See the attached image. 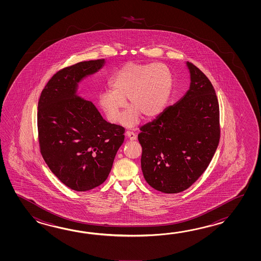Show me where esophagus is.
<instances>
[{
  "label": "esophagus",
  "mask_w": 261,
  "mask_h": 261,
  "mask_svg": "<svg viewBox=\"0 0 261 261\" xmlns=\"http://www.w3.org/2000/svg\"><path fill=\"white\" fill-rule=\"evenodd\" d=\"M126 135H127V137H128V140H130V141H134V140H136V134H135V133H133V132H127V133H126Z\"/></svg>",
  "instance_id": "esophagus-1"
}]
</instances>
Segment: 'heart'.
<instances>
[{
    "instance_id": "b5f03b06",
    "label": "heart",
    "mask_w": 261,
    "mask_h": 261,
    "mask_svg": "<svg viewBox=\"0 0 261 261\" xmlns=\"http://www.w3.org/2000/svg\"><path fill=\"white\" fill-rule=\"evenodd\" d=\"M109 86L98 95L100 109L110 122L117 123L128 99L130 108L121 122L133 127L141 115L153 118L163 111L172 92V72L163 63L128 62L110 78Z\"/></svg>"
}]
</instances>
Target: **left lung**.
<instances>
[{"mask_svg":"<svg viewBox=\"0 0 261 261\" xmlns=\"http://www.w3.org/2000/svg\"><path fill=\"white\" fill-rule=\"evenodd\" d=\"M186 65L189 90L138 134L144 179L168 194L182 192L196 182L211 162L220 137L215 89L199 68L188 61Z\"/></svg>","mask_w":261,"mask_h":261,"instance_id":"obj_1","label":"left lung"}]
</instances>
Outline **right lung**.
<instances>
[{"label":"right lung","mask_w":261,"mask_h":261,"mask_svg":"<svg viewBox=\"0 0 261 261\" xmlns=\"http://www.w3.org/2000/svg\"><path fill=\"white\" fill-rule=\"evenodd\" d=\"M106 60L82 61L54 74L38 102L41 153L51 172L75 191L94 189L111 172L124 128L107 122L92 101L79 97V84Z\"/></svg>","instance_id":"obj_1"}]
</instances>
